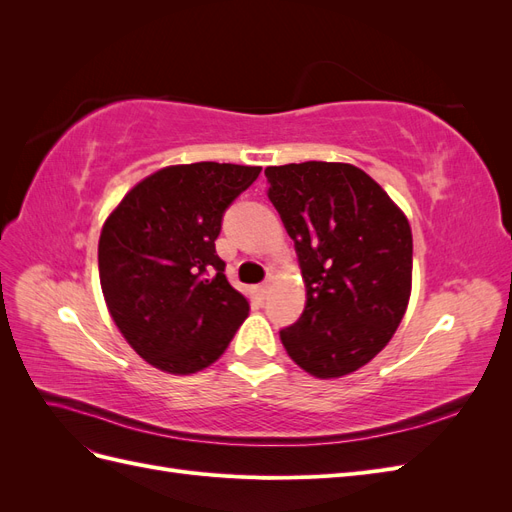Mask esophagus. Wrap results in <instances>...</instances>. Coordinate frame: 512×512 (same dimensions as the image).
<instances>
[{"instance_id": "obj_1", "label": "esophagus", "mask_w": 512, "mask_h": 512, "mask_svg": "<svg viewBox=\"0 0 512 512\" xmlns=\"http://www.w3.org/2000/svg\"><path fill=\"white\" fill-rule=\"evenodd\" d=\"M269 292H271V280H267L265 284L258 286V297H260V299H265Z\"/></svg>"}]
</instances>
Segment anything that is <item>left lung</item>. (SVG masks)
<instances>
[{"mask_svg": "<svg viewBox=\"0 0 512 512\" xmlns=\"http://www.w3.org/2000/svg\"><path fill=\"white\" fill-rule=\"evenodd\" d=\"M269 198L297 247L307 301L280 331L309 376L342 378L391 342L412 292L406 213L344 162L267 166Z\"/></svg>", "mask_w": 512, "mask_h": 512, "instance_id": "8db88e82", "label": "left lung"}]
</instances>
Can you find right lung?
<instances>
[{"instance_id":"add662e5","label":"right lung","mask_w":512,"mask_h":512,"mask_svg":"<svg viewBox=\"0 0 512 512\" xmlns=\"http://www.w3.org/2000/svg\"><path fill=\"white\" fill-rule=\"evenodd\" d=\"M260 166L196 162L156 170L108 213L98 267L104 301L132 350L190 376L224 354L250 314L215 254L226 207Z\"/></svg>"}]
</instances>
